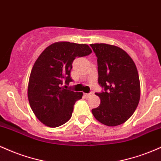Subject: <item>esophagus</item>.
I'll return each instance as SVG.
<instances>
[{"label": "esophagus", "instance_id": "esophagus-1", "mask_svg": "<svg viewBox=\"0 0 161 161\" xmlns=\"http://www.w3.org/2000/svg\"><path fill=\"white\" fill-rule=\"evenodd\" d=\"M93 92H90V93H88V94H85V95L86 96V97H90V96L93 95Z\"/></svg>", "mask_w": 161, "mask_h": 161}]
</instances>
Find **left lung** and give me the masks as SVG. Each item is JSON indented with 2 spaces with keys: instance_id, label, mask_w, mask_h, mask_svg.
<instances>
[{
  "instance_id": "8db88e82",
  "label": "left lung",
  "mask_w": 161,
  "mask_h": 161,
  "mask_svg": "<svg viewBox=\"0 0 161 161\" xmlns=\"http://www.w3.org/2000/svg\"><path fill=\"white\" fill-rule=\"evenodd\" d=\"M97 58L98 83L104 88L95 93L101 104L92 112L100 123L116 126L128 120L140 99V81L132 59L120 47L108 44L90 45Z\"/></svg>"
}]
</instances>
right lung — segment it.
Returning a JSON list of instances; mask_svg holds the SVG:
<instances>
[{"instance_id":"right-lung-1","label":"right lung","mask_w":161,"mask_h":161,"mask_svg":"<svg viewBox=\"0 0 161 161\" xmlns=\"http://www.w3.org/2000/svg\"><path fill=\"white\" fill-rule=\"evenodd\" d=\"M91 53L86 44L59 42L46 47L38 57L29 76L28 98L33 113L43 124L54 128L70 119L75 101L83 94L62 86L73 82L70 71L73 60Z\"/></svg>"}]
</instances>
